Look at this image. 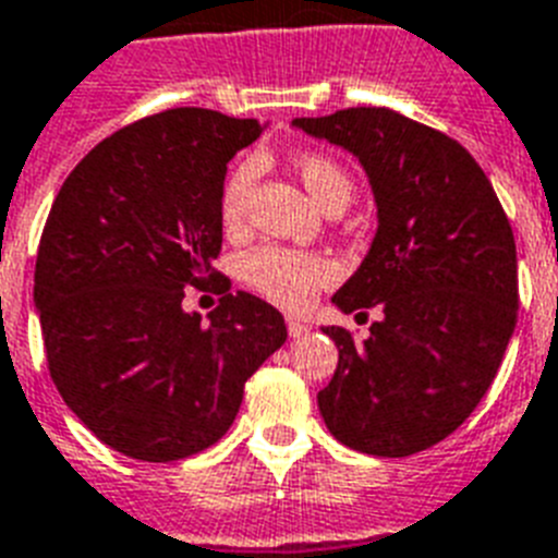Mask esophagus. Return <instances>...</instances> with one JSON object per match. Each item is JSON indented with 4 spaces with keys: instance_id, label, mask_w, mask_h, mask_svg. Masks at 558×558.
<instances>
[{
    "instance_id": "34e87169",
    "label": "esophagus",
    "mask_w": 558,
    "mask_h": 558,
    "mask_svg": "<svg viewBox=\"0 0 558 558\" xmlns=\"http://www.w3.org/2000/svg\"><path fill=\"white\" fill-rule=\"evenodd\" d=\"M287 329H289V335H292V338H303V335H310L312 326L306 324V320L289 318V320H287Z\"/></svg>"
}]
</instances>
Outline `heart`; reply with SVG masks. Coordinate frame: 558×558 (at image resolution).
I'll return each mask as SVG.
<instances>
[{
	"label": "heart",
	"instance_id": "heart-1",
	"mask_svg": "<svg viewBox=\"0 0 558 558\" xmlns=\"http://www.w3.org/2000/svg\"><path fill=\"white\" fill-rule=\"evenodd\" d=\"M294 169L301 174L306 192L318 206H326L329 201L350 203L352 180L350 174L326 154L306 151L294 160ZM257 180V160L246 157L240 160L229 177H226L223 192H220V217L226 229H240L246 220L248 197ZM240 278L248 287L266 294L269 301L287 306V310H303L315 298L320 287H326L335 278V266L320 255L310 252H294L283 246H260L248 252L240 260Z\"/></svg>",
	"mask_w": 558,
	"mask_h": 558
}]
</instances>
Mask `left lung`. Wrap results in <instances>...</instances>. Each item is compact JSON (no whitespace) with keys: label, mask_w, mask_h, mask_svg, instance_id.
<instances>
[{"label":"left lung","mask_w":558,"mask_h":558,"mask_svg":"<svg viewBox=\"0 0 558 558\" xmlns=\"http://www.w3.org/2000/svg\"><path fill=\"white\" fill-rule=\"evenodd\" d=\"M292 125L357 157L378 208L373 246L332 303L347 315L378 306L381 320L361 343L324 326L338 347L318 392L324 424L366 456L427 450L499 373L519 312L513 229L482 166L441 131L389 108Z\"/></svg>","instance_id":"left-lung-1"}]
</instances>
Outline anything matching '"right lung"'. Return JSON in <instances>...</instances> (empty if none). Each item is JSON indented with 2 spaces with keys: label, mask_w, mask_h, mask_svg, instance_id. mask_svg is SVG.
<instances>
[{
  "label": "right lung",
  "mask_w": 558,
  "mask_h": 558,
  "mask_svg": "<svg viewBox=\"0 0 558 558\" xmlns=\"http://www.w3.org/2000/svg\"><path fill=\"white\" fill-rule=\"evenodd\" d=\"M257 120L169 108L90 148L59 189L36 252L34 301L48 369L111 450L177 461L226 436L287 324L255 294L185 312V287L220 278L226 162Z\"/></svg>",
  "instance_id": "add662e5"
}]
</instances>
